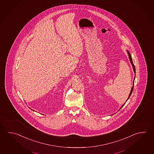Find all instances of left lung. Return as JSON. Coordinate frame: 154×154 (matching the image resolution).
<instances>
[{"mask_svg":"<svg viewBox=\"0 0 154 154\" xmlns=\"http://www.w3.org/2000/svg\"><path fill=\"white\" fill-rule=\"evenodd\" d=\"M127 52H128V58H129V59H130V61L131 63V64H132V67H133V69H134V73H136V70H135V67H134V63H133V61H132V58H131V55L130 54V53L128 51H127ZM136 74V73H135ZM134 79H135V76H134V83H133V87H132V88H131V90L130 93V94H129V96H128V100H126V101H128V99L130 98V97L131 95V94H132V91H133V89H134ZM125 103L124 104V105H122V107H121V108H120V109L122 108L124 106V105H125ZM119 109V110H120Z\"/></svg>","mask_w":154,"mask_h":154,"instance_id":"obj_1","label":"left lung"}]
</instances>
